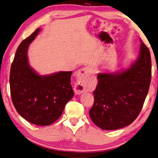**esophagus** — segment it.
Here are the masks:
<instances>
[{"instance_id": "1", "label": "esophagus", "mask_w": 158, "mask_h": 158, "mask_svg": "<svg viewBox=\"0 0 158 158\" xmlns=\"http://www.w3.org/2000/svg\"><path fill=\"white\" fill-rule=\"evenodd\" d=\"M93 71V67L91 65L86 66L83 68H82L77 73V81L75 83L74 86L75 92L77 93H82L85 90V88L83 82L84 81L88 78V77L92 73Z\"/></svg>"}]
</instances>
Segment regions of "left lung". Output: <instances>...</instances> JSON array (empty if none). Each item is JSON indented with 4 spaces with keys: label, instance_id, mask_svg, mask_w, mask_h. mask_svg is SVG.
<instances>
[{
    "label": "left lung",
    "instance_id": "8db88e82",
    "mask_svg": "<svg viewBox=\"0 0 158 158\" xmlns=\"http://www.w3.org/2000/svg\"><path fill=\"white\" fill-rule=\"evenodd\" d=\"M151 57L141 40L139 56L126 70L98 74L91 120L105 130H118L133 122L140 113L151 81Z\"/></svg>",
    "mask_w": 158,
    "mask_h": 158
}]
</instances>
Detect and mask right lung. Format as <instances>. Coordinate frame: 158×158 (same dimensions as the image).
Listing matches in <instances>:
<instances>
[{"mask_svg":"<svg viewBox=\"0 0 158 158\" xmlns=\"http://www.w3.org/2000/svg\"><path fill=\"white\" fill-rule=\"evenodd\" d=\"M40 31L36 29L18 47L10 68V88L13 106L20 116L32 124L45 126L60 117L74 92L72 71L40 75L30 65L29 45Z\"/></svg>","mask_w":158,"mask_h":158,"instance_id":"obj_1","label":"right lung"}]
</instances>
